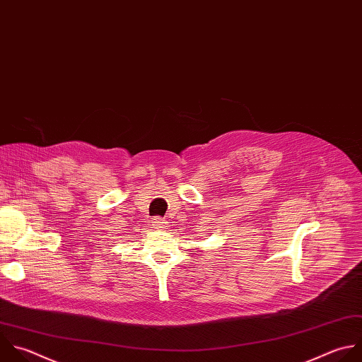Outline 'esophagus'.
Instances as JSON below:
<instances>
[{"instance_id": "esophagus-1", "label": "esophagus", "mask_w": 362, "mask_h": 362, "mask_svg": "<svg viewBox=\"0 0 362 362\" xmlns=\"http://www.w3.org/2000/svg\"><path fill=\"white\" fill-rule=\"evenodd\" d=\"M153 226H155V228H158V230H163V226H165V220L163 218H160V217H156L153 221Z\"/></svg>"}]
</instances>
